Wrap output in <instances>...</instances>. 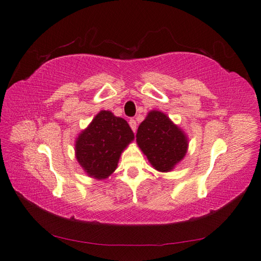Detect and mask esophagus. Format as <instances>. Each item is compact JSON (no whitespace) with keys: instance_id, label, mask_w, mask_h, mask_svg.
I'll return each mask as SVG.
<instances>
[{"instance_id":"1","label":"esophagus","mask_w":261,"mask_h":261,"mask_svg":"<svg viewBox=\"0 0 261 261\" xmlns=\"http://www.w3.org/2000/svg\"><path fill=\"white\" fill-rule=\"evenodd\" d=\"M129 124H130V128L132 129V131L136 132V130H137V122H136V120H135V119H130V120H129Z\"/></svg>"}]
</instances>
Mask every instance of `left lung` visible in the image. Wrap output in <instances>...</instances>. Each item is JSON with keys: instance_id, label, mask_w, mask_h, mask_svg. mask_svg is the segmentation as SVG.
<instances>
[{"instance_id": "8db88e82", "label": "left lung", "mask_w": 261, "mask_h": 261, "mask_svg": "<svg viewBox=\"0 0 261 261\" xmlns=\"http://www.w3.org/2000/svg\"><path fill=\"white\" fill-rule=\"evenodd\" d=\"M137 143L155 170L169 172L185 158L188 138L165 113L150 111L137 132Z\"/></svg>"}]
</instances>
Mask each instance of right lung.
<instances>
[{
	"mask_svg": "<svg viewBox=\"0 0 261 261\" xmlns=\"http://www.w3.org/2000/svg\"><path fill=\"white\" fill-rule=\"evenodd\" d=\"M133 139L124 119L102 110L76 138V160L90 177L106 179L116 170L121 152Z\"/></svg>",
	"mask_w": 261,
	"mask_h": 261,
	"instance_id": "1",
	"label": "right lung"
}]
</instances>
